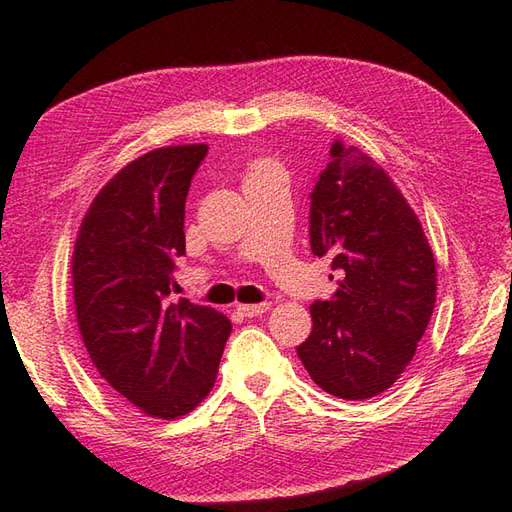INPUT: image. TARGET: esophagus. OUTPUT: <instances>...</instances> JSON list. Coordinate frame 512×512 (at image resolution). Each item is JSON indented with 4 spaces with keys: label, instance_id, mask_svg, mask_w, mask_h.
<instances>
[{
    "label": "esophagus",
    "instance_id": "34e87169",
    "mask_svg": "<svg viewBox=\"0 0 512 512\" xmlns=\"http://www.w3.org/2000/svg\"><path fill=\"white\" fill-rule=\"evenodd\" d=\"M270 310V303H239L237 306V312L242 314V317H248V319H253V317H262L264 312H268Z\"/></svg>",
    "mask_w": 512,
    "mask_h": 512
}]
</instances>
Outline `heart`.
Returning a JSON list of instances; mask_svg holds the SVG:
<instances>
[{
  "mask_svg": "<svg viewBox=\"0 0 512 512\" xmlns=\"http://www.w3.org/2000/svg\"><path fill=\"white\" fill-rule=\"evenodd\" d=\"M262 167H266V165H255V167H253V171H257V169H262ZM253 171H250V173H253Z\"/></svg>",
  "mask_w": 512,
  "mask_h": 512,
  "instance_id": "obj_1",
  "label": "heart"
}]
</instances>
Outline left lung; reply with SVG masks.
Here are the masks:
<instances>
[{"mask_svg": "<svg viewBox=\"0 0 512 512\" xmlns=\"http://www.w3.org/2000/svg\"><path fill=\"white\" fill-rule=\"evenodd\" d=\"M310 200L312 253L332 255L339 288L310 306L312 332L297 354L328 394L374 398L405 372L427 330L436 259L394 180L343 140L332 143Z\"/></svg>", "mask_w": 512, "mask_h": 512, "instance_id": "8db88e82", "label": "left lung"}]
</instances>
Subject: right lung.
<instances>
[{"instance_id":"obj_1","label":"right lung","mask_w":512,"mask_h":512,"mask_svg":"<svg viewBox=\"0 0 512 512\" xmlns=\"http://www.w3.org/2000/svg\"><path fill=\"white\" fill-rule=\"evenodd\" d=\"M206 145L147 151L105 184L72 253L74 312L94 367L145 416L176 420L209 396L231 321L169 303L184 202Z\"/></svg>"}]
</instances>
